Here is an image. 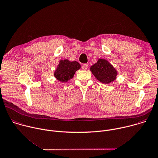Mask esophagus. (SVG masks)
Listing matches in <instances>:
<instances>
[{
	"instance_id": "obj_1",
	"label": "esophagus",
	"mask_w": 158,
	"mask_h": 158,
	"mask_svg": "<svg viewBox=\"0 0 158 158\" xmlns=\"http://www.w3.org/2000/svg\"><path fill=\"white\" fill-rule=\"evenodd\" d=\"M82 69H84V70H87V68H88V64H84L82 66Z\"/></svg>"
}]
</instances>
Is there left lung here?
<instances>
[{"label":"left lung","instance_id":"left-lung-1","mask_svg":"<svg viewBox=\"0 0 158 158\" xmlns=\"http://www.w3.org/2000/svg\"><path fill=\"white\" fill-rule=\"evenodd\" d=\"M90 71L97 79L103 84H109L114 81L117 75L115 68L107 61L103 59H99L92 66Z\"/></svg>","mask_w":158,"mask_h":158}]
</instances>
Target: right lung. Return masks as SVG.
Listing matches in <instances>:
<instances>
[{"label":"right lung","instance_id":"add662e5","mask_svg":"<svg viewBox=\"0 0 158 158\" xmlns=\"http://www.w3.org/2000/svg\"><path fill=\"white\" fill-rule=\"evenodd\" d=\"M81 65L77 61L71 62L68 60H61L54 74L55 77L61 82H66L72 79Z\"/></svg>","mask_w":158,"mask_h":158}]
</instances>
